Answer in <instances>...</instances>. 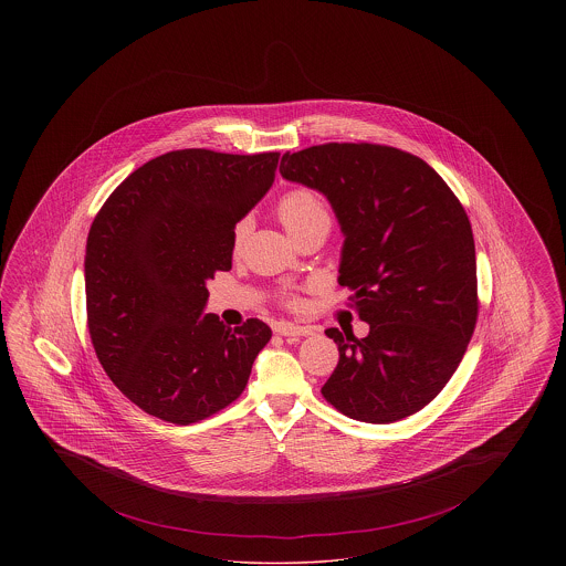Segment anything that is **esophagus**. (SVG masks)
<instances>
[{
  "instance_id": "34e87169",
  "label": "esophagus",
  "mask_w": 566,
  "mask_h": 566,
  "mask_svg": "<svg viewBox=\"0 0 566 566\" xmlns=\"http://www.w3.org/2000/svg\"><path fill=\"white\" fill-rule=\"evenodd\" d=\"M277 335L289 337V339H296V337L314 335V328H312V326H298V324L284 323L277 326Z\"/></svg>"
}]
</instances>
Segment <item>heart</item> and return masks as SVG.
<instances>
[{
    "instance_id": "heart-1",
    "label": "heart",
    "mask_w": 566,
    "mask_h": 566,
    "mask_svg": "<svg viewBox=\"0 0 566 566\" xmlns=\"http://www.w3.org/2000/svg\"><path fill=\"white\" fill-rule=\"evenodd\" d=\"M277 218L284 224V229L295 238L303 229L314 227V224H331L328 212L324 208L323 201L318 195L310 189H293L282 195L277 201ZM248 218H242L233 227L231 243L233 250L238 252L242 248L243 240L248 235Z\"/></svg>"
}]
</instances>
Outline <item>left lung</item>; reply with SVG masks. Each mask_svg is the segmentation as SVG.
Wrapping results in <instances>:
<instances>
[{
	"label": "left lung",
	"instance_id": "obj_1",
	"mask_svg": "<svg viewBox=\"0 0 566 566\" xmlns=\"http://www.w3.org/2000/svg\"><path fill=\"white\" fill-rule=\"evenodd\" d=\"M280 174L328 199L346 238L339 284L369 324L363 339L326 331L339 363L324 399L371 424L420 411L454 376L478 323L475 242L457 195L420 157L365 142L286 153Z\"/></svg>",
	"mask_w": 566,
	"mask_h": 566
}]
</instances>
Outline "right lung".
I'll return each mask as SVG.
<instances>
[{
  "label": "right lung",
  "instance_id": "right-lung-1",
  "mask_svg": "<svg viewBox=\"0 0 566 566\" xmlns=\"http://www.w3.org/2000/svg\"><path fill=\"white\" fill-rule=\"evenodd\" d=\"M280 153L187 148L137 167L95 216L84 256L86 321L116 388L146 413L192 424L233 403L271 328L203 314L231 270L233 227L270 190Z\"/></svg>",
  "mask_w": 566,
  "mask_h": 566
}]
</instances>
